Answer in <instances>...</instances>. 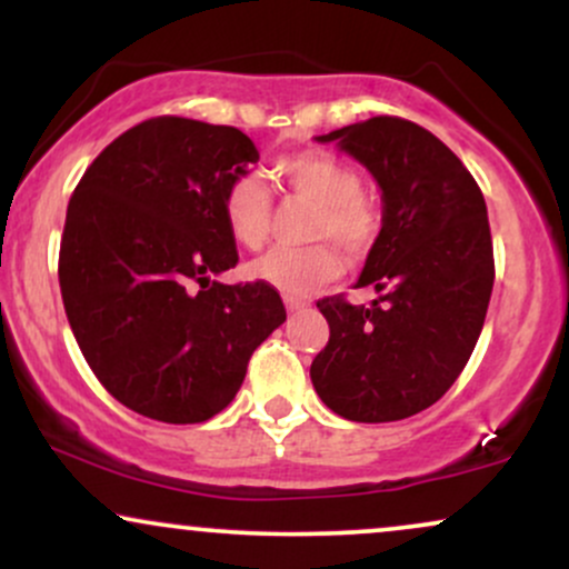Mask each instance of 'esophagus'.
Here are the masks:
<instances>
[{
	"instance_id": "obj_1",
	"label": "esophagus",
	"mask_w": 569,
	"mask_h": 569,
	"mask_svg": "<svg viewBox=\"0 0 569 569\" xmlns=\"http://www.w3.org/2000/svg\"><path fill=\"white\" fill-rule=\"evenodd\" d=\"M305 307H307L305 299H291V297H286V310H289V312L305 310Z\"/></svg>"
}]
</instances>
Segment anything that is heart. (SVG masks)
<instances>
[{
  "instance_id": "1",
  "label": "heart",
  "mask_w": 569,
  "mask_h": 569,
  "mask_svg": "<svg viewBox=\"0 0 569 569\" xmlns=\"http://www.w3.org/2000/svg\"><path fill=\"white\" fill-rule=\"evenodd\" d=\"M272 184L286 198L316 202L312 240H335L342 251L361 257L375 246L382 219L356 168L329 152H299L272 166ZM221 217L234 243L262 248L272 230V192L257 176H238L221 198ZM253 280L272 286L283 297L302 299L342 276V257L335 246L276 248L248 267Z\"/></svg>"
}]
</instances>
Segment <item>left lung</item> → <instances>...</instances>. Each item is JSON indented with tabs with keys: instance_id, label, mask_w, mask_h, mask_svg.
Wrapping results in <instances>:
<instances>
[{
	"instance_id": "left-lung-1",
	"label": "left lung",
	"mask_w": 569,
	"mask_h": 569,
	"mask_svg": "<svg viewBox=\"0 0 569 569\" xmlns=\"http://www.w3.org/2000/svg\"><path fill=\"white\" fill-rule=\"evenodd\" d=\"M382 189V230L358 278L380 297L318 299L329 342L310 367L316 393L352 422H393L452 388L485 326L495 283L487 202L460 158L417 122L371 117L331 130Z\"/></svg>"
}]
</instances>
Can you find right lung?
<instances>
[{
  "label": "right lung",
  "mask_w": 569,
  "mask_h": 569,
  "mask_svg": "<svg viewBox=\"0 0 569 569\" xmlns=\"http://www.w3.org/2000/svg\"><path fill=\"white\" fill-rule=\"evenodd\" d=\"M257 160L243 130L152 117L117 136L71 194L58 253L69 326L98 382L149 420L219 415L286 321L262 280H211L238 264L221 198Z\"/></svg>",
  "instance_id": "add662e5"
}]
</instances>
